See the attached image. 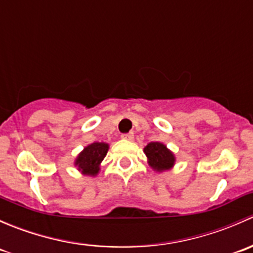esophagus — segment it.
<instances>
[{"instance_id":"obj_1","label":"esophagus","mask_w":253,"mask_h":253,"mask_svg":"<svg viewBox=\"0 0 253 253\" xmlns=\"http://www.w3.org/2000/svg\"><path fill=\"white\" fill-rule=\"evenodd\" d=\"M122 139L131 141V140L134 139V132H126V134H122Z\"/></svg>"}]
</instances>
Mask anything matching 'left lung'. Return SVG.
Returning <instances> with one entry per match:
<instances>
[{
	"label": "left lung",
	"instance_id": "8db88e82",
	"mask_svg": "<svg viewBox=\"0 0 253 253\" xmlns=\"http://www.w3.org/2000/svg\"><path fill=\"white\" fill-rule=\"evenodd\" d=\"M150 166L156 171H165L173 166L174 156L161 142H150L144 149Z\"/></svg>",
	"mask_w": 253,
	"mask_h": 253
}]
</instances>
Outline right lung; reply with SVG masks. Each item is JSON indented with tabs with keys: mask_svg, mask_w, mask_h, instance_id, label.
Masks as SVG:
<instances>
[{
	"mask_svg": "<svg viewBox=\"0 0 253 253\" xmlns=\"http://www.w3.org/2000/svg\"><path fill=\"white\" fill-rule=\"evenodd\" d=\"M108 151V145L104 142H93L84 147V151L76 159V166L81 169L82 173L94 176L99 171V164L103 161Z\"/></svg>",
	"mask_w": 253,
	"mask_h": 253,
	"instance_id": "add662e5",
	"label": "right lung"
}]
</instances>
